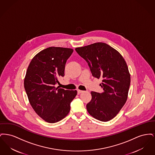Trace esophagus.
<instances>
[{
    "label": "esophagus",
    "instance_id": "34e87169",
    "mask_svg": "<svg viewBox=\"0 0 155 155\" xmlns=\"http://www.w3.org/2000/svg\"><path fill=\"white\" fill-rule=\"evenodd\" d=\"M83 92V91H81V90H80V89H78L77 90V92H78V94H81Z\"/></svg>",
    "mask_w": 155,
    "mask_h": 155
}]
</instances>
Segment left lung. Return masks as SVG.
Returning <instances> with one entry per match:
<instances>
[{
  "instance_id": "obj_1",
  "label": "left lung",
  "mask_w": 155,
  "mask_h": 155,
  "mask_svg": "<svg viewBox=\"0 0 155 155\" xmlns=\"http://www.w3.org/2000/svg\"><path fill=\"white\" fill-rule=\"evenodd\" d=\"M88 63L92 75L103 79L102 93L92 91L87 104L89 114L101 121L116 116L128 97L131 77L125 60L109 45L97 42L75 49Z\"/></svg>"
}]
</instances>
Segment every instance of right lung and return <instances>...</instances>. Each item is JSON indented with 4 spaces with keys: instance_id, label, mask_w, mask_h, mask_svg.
I'll list each match as a JSON object with an SVG mask.
<instances>
[{
    "instance_id": "right-lung-1",
    "label": "right lung",
    "mask_w": 155,
    "mask_h": 155,
    "mask_svg": "<svg viewBox=\"0 0 155 155\" xmlns=\"http://www.w3.org/2000/svg\"><path fill=\"white\" fill-rule=\"evenodd\" d=\"M71 48L49 47L32 58L24 78V88L30 103L37 114L49 123L58 122L70 110V103L77 91L64 90L54 85L64 77Z\"/></svg>"
}]
</instances>
